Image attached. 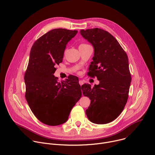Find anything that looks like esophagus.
I'll use <instances>...</instances> for the list:
<instances>
[{
    "label": "esophagus",
    "instance_id": "esophagus-1",
    "mask_svg": "<svg viewBox=\"0 0 155 155\" xmlns=\"http://www.w3.org/2000/svg\"><path fill=\"white\" fill-rule=\"evenodd\" d=\"M79 84H80L81 85H83V84H84V82H83V81H81V80H80V81H79Z\"/></svg>",
    "mask_w": 155,
    "mask_h": 155
}]
</instances>
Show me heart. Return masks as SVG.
<instances>
[{
  "label": "heart",
  "instance_id": "heart-1",
  "mask_svg": "<svg viewBox=\"0 0 155 155\" xmlns=\"http://www.w3.org/2000/svg\"><path fill=\"white\" fill-rule=\"evenodd\" d=\"M85 45H85V44H81V45H80L79 47H81V46H85Z\"/></svg>",
  "mask_w": 155,
  "mask_h": 155
}]
</instances>
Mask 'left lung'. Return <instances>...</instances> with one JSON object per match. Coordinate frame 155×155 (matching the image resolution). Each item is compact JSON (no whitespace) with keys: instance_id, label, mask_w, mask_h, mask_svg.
<instances>
[{"instance_id":"1","label":"left lung","mask_w":155,"mask_h":155,"mask_svg":"<svg viewBox=\"0 0 155 155\" xmlns=\"http://www.w3.org/2000/svg\"><path fill=\"white\" fill-rule=\"evenodd\" d=\"M80 33L94 48L88 75L100 81L93 88L88 84L81 87L83 95L91 101L85 113L92 123L106 124L119 116L127 102L131 81L128 58L107 31L94 28L81 30Z\"/></svg>"}]
</instances>
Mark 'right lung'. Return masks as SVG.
<instances>
[{
  "mask_svg": "<svg viewBox=\"0 0 155 155\" xmlns=\"http://www.w3.org/2000/svg\"><path fill=\"white\" fill-rule=\"evenodd\" d=\"M78 30L55 28L33 45L24 76L25 99L35 116L44 124L57 126L65 123L82 96L79 79L72 76L58 82L54 74L62 62L66 46Z\"/></svg>",
  "mask_w": 155,
  "mask_h": 155,
  "instance_id": "right-lung-1",
  "label": "right lung"
}]
</instances>
